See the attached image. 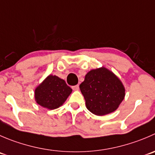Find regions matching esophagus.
Wrapping results in <instances>:
<instances>
[{
	"label": "esophagus",
	"mask_w": 155,
	"mask_h": 155,
	"mask_svg": "<svg viewBox=\"0 0 155 155\" xmlns=\"http://www.w3.org/2000/svg\"><path fill=\"white\" fill-rule=\"evenodd\" d=\"M72 88H73V89L74 90V91H78V90L79 89V85H74V86H73Z\"/></svg>",
	"instance_id": "obj_1"
}]
</instances>
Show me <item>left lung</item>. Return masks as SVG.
Instances as JSON below:
<instances>
[{
  "label": "left lung",
  "mask_w": 155,
  "mask_h": 155,
  "mask_svg": "<svg viewBox=\"0 0 155 155\" xmlns=\"http://www.w3.org/2000/svg\"><path fill=\"white\" fill-rule=\"evenodd\" d=\"M79 88L87 109L97 116L115 111L126 94L125 87L120 79L104 67L88 71Z\"/></svg>",
  "instance_id": "obj_1"
}]
</instances>
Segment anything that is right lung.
<instances>
[{
    "instance_id": "obj_1",
    "label": "right lung",
    "mask_w": 155,
    "mask_h": 155,
    "mask_svg": "<svg viewBox=\"0 0 155 155\" xmlns=\"http://www.w3.org/2000/svg\"><path fill=\"white\" fill-rule=\"evenodd\" d=\"M72 91L64 79L50 74L35 88V100L43 107L54 110L64 104Z\"/></svg>"
}]
</instances>
